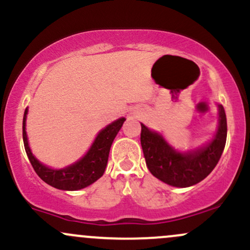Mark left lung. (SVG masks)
Masks as SVG:
<instances>
[{
    "instance_id": "1",
    "label": "left lung",
    "mask_w": 250,
    "mask_h": 250,
    "mask_svg": "<svg viewBox=\"0 0 250 250\" xmlns=\"http://www.w3.org/2000/svg\"><path fill=\"white\" fill-rule=\"evenodd\" d=\"M141 125V144L150 173L175 187H189L205 179L218 163L227 142V115L222 104H219L218 131L213 141L188 154L175 151L162 136Z\"/></svg>"
}]
</instances>
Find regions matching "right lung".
<instances>
[{
    "instance_id": "add662e5",
    "label": "right lung",
    "mask_w": 250,
    "mask_h": 250,
    "mask_svg": "<svg viewBox=\"0 0 250 250\" xmlns=\"http://www.w3.org/2000/svg\"><path fill=\"white\" fill-rule=\"evenodd\" d=\"M26 114H27V108L25 109V114H23L22 138L29 162H31L34 171L38 174V176L42 181H45L47 185L55 187V188L64 190H77L84 188L104 175L107 161H108L109 149L113 143V139L125 122V118H120V119L109 124L99 133L92 147L84 155V157H82L79 162L70 166V167L55 170V169H51L42 165L31 152L25 130Z\"/></svg>"
}]
</instances>
